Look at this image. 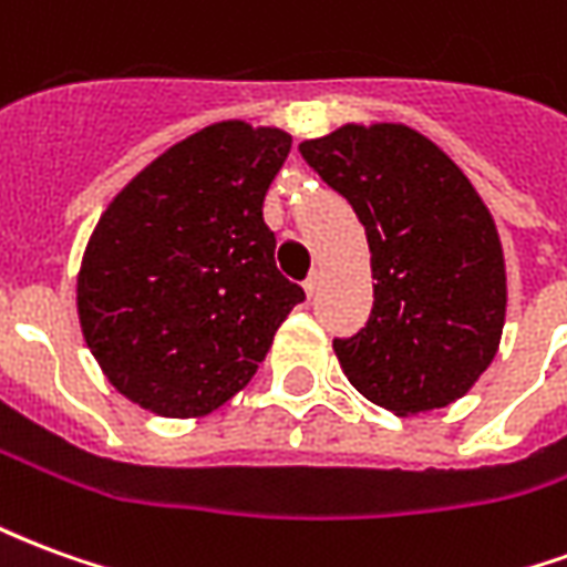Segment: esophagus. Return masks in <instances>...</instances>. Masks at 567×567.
Masks as SVG:
<instances>
[{
	"mask_svg": "<svg viewBox=\"0 0 567 567\" xmlns=\"http://www.w3.org/2000/svg\"><path fill=\"white\" fill-rule=\"evenodd\" d=\"M303 291H307V297L316 295L319 291V276H309L307 282H303Z\"/></svg>",
	"mask_w": 567,
	"mask_h": 567,
	"instance_id": "esophagus-1",
	"label": "esophagus"
}]
</instances>
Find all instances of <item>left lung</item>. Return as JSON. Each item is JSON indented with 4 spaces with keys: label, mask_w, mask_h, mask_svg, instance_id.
<instances>
[{
    "label": "left lung",
    "mask_w": 567,
    "mask_h": 567,
    "mask_svg": "<svg viewBox=\"0 0 567 567\" xmlns=\"http://www.w3.org/2000/svg\"><path fill=\"white\" fill-rule=\"evenodd\" d=\"M303 161L364 224L368 328L333 340L358 392L398 416L455 404L498 355L507 270L471 178L404 124H343L300 142Z\"/></svg>",
    "instance_id": "8db88e82"
}]
</instances>
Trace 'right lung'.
<instances>
[{"label":"right lung","mask_w":567,"mask_h":567,"mask_svg":"<svg viewBox=\"0 0 567 567\" xmlns=\"http://www.w3.org/2000/svg\"><path fill=\"white\" fill-rule=\"evenodd\" d=\"M288 151L279 127L212 124L154 157L100 215L75 285L81 333L142 410L209 416L246 389L303 300L276 270L264 224Z\"/></svg>","instance_id":"add662e5"}]
</instances>
